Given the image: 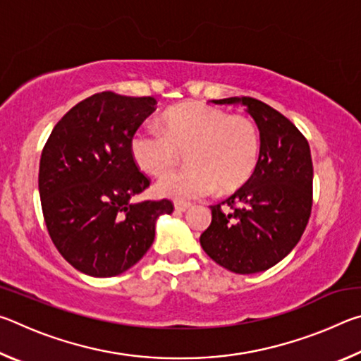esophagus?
Listing matches in <instances>:
<instances>
[{"instance_id": "1", "label": "esophagus", "mask_w": 361, "mask_h": 361, "mask_svg": "<svg viewBox=\"0 0 361 361\" xmlns=\"http://www.w3.org/2000/svg\"><path fill=\"white\" fill-rule=\"evenodd\" d=\"M189 207H191V204H188V202H175V212L183 213V212H186Z\"/></svg>"}]
</instances>
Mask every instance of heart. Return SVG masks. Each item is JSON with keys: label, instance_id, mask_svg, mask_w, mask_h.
<instances>
[{"label": "heart", "instance_id": "heart-1", "mask_svg": "<svg viewBox=\"0 0 361 361\" xmlns=\"http://www.w3.org/2000/svg\"><path fill=\"white\" fill-rule=\"evenodd\" d=\"M157 129H140L130 152L140 170L164 176L187 154L188 169L157 183L162 197L200 199L218 188L232 192L253 175L259 157V132L245 116H231L205 103H183L161 116Z\"/></svg>", "mask_w": 361, "mask_h": 361}]
</instances>
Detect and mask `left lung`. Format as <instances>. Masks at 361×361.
Returning <instances> with one entry per match:
<instances>
[{"label": "left lung", "mask_w": 361, "mask_h": 361, "mask_svg": "<svg viewBox=\"0 0 361 361\" xmlns=\"http://www.w3.org/2000/svg\"><path fill=\"white\" fill-rule=\"evenodd\" d=\"M243 105L259 130V157L239 191L212 205V223L200 235L210 258L235 274L276 266L301 239L312 209V157L307 140L291 121L250 97L213 100ZM226 204L231 212H223Z\"/></svg>", "instance_id": "left-lung-1"}]
</instances>
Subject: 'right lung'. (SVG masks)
<instances>
[{"label":"right lung","instance_id":"right-lung-1","mask_svg":"<svg viewBox=\"0 0 361 361\" xmlns=\"http://www.w3.org/2000/svg\"><path fill=\"white\" fill-rule=\"evenodd\" d=\"M154 97L100 92L79 102L54 127L39 161V197L60 255L90 277L135 266L154 242L170 200L130 199L149 186L130 140L154 111Z\"/></svg>","mask_w":361,"mask_h":361}]
</instances>
